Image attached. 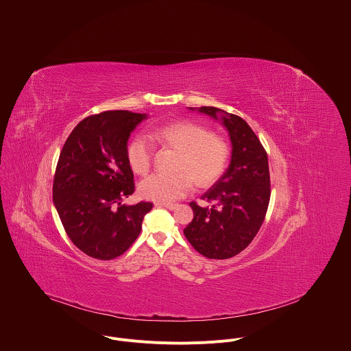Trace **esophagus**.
<instances>
[{"label":"esophagus","instance_id":"34e87169","mask_svg":"<svg viewBox=\"0 0 351 351\" xmlns=\"http://www.w3.org/2000/svg\"><path fill=\"white\" fill-rule=\"evenodd\" d=\"M155 206H159V208H167L170 210H174L178 208V204H171V202H155Z\"/></svg>","mask_w":351,"mask_h":351}]
</instances>
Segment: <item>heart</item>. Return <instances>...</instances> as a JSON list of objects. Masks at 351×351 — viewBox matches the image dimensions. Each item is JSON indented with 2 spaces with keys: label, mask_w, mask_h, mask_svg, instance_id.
I'll return each mask as SVG.
<instances>
[{
  "label": "heart",
  "mask_w": 351,
  "mask_h": 351,
  "mask_svg": "<svg viewBox=\"0 0 351 351\" xmlns=\"http://www.w3.org/2000/svg\"><path fill=\"white\" fill-rule=\"evenodd\" d=\"M151 139L178 151L173 174L155 173L139 185L141 195L147 200L171 202L188 195L193 186L208 188L226 171L230 159L227 141L212 134L206 127L193 121H176L152 131ZM154 158V146L145 135H136L127 146L131 169L145 176Z\"/></svg>",
  "instance_id": "1"
}]
</instances>
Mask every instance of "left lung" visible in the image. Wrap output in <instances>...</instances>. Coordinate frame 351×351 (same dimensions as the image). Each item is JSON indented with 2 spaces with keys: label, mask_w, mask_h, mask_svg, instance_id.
<instances>
[{
  "label": "left lung",
  "mask_w": 351,
  "mask_h": 351,
  "mask_svg": "<svg viewBox=\"0 0 351 351\" xmlns=\"http://www.w3.org/2000/svg\"><path fill=\"white\" fill-rule=\"evenodd\" d=\"M199 112L215 119L221 113L232 156L223 177L201 196L208 205L191 202L193 220L184 235L201 255L227 259L250 245L265 220L270 201L267 154L242 117L213 106H201Z\"/></svg>",
  "instance_id": "obj_1"
}]
</instances>
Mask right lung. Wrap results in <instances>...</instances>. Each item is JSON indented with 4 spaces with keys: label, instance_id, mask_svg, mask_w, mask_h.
<instances>
[{
    "label": "right lung",
    "instance_id": "add662e5",
    "mask_svg": "<svg viewBox=\"0 0 351 351\" xmlns=\"http://www.w3.org/2000/svg\"><path fill=\"white\" fill-rule=\"evenodd\" d=\"M145 113L105 110L80 121L60 151L52 200L70 241L86 255L109 261L128 250L152 202L123 205L135 192L127 142Z\"/></svg>",
    "mask_w": 351,
    "mask_h": 351
}]
</instances>
